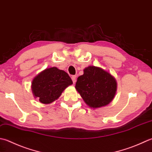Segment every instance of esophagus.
Returning <instances> with one entry per match:
<instances>
[{"mask_svg": "<svg viewBox=\"0 0 152 152\" xmlns=\"http://www.w3.org/2000/svg\"><path fill=\"white\" fill-rule=\"evenodd\" d=\"M76 76H72V82H73L74 84H75V82H76Z\"/></svg>", "mask_w": 152, "mask_h": 152, "instance_id": "1", "label": "esophagus"}]
</instances>
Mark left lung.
I'll return each instance as SVG.
<instances>
[{
	"label": "left lung",
	"instance_id": "obj_1",
	"mask_svg": "<svg viewBox=\"0 0 152 152\" xmlns=\"http://www.w3.org/2000/svg\"><path fill=\"white\" fill-rule=\"evenodd\" d=\"M116 80L102 68L89 66L77 79L75 88L91 108H99L111 102L117 91Z\"/></svg>",
	"mask_w": 152,
	"mask_h": 152
}]
</instances>
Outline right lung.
I'll list each match as a JSON object with an SVG mask.
<instances>
[{
	"instance_id": "add662e5",
	"label": "right lung",
	"mask_w": 152,
	"mask_h": 152,
	"mask_svg": "<svg viewBox=\"0 0 152 152\" xmlns=\"http://www.w3.org/2000/svg\"><path fill=\"white\" fill-rule=\"evenodd\" d=\"M72 84V80L66 72L51 67L35 77L31 83V90L41 103L49 104L57 99L62 91Z\"/></svg>"
}]
</instances>
